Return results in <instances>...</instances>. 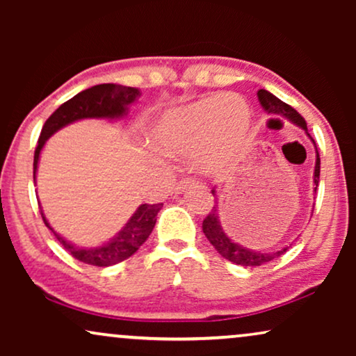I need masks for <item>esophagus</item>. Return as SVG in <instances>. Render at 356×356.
<instances>
[{"mask_svg":"<svg viewBox=\"0 0 356 356\" xmlns=\"http://www.w3.org/2000/svg\"><path fill=\"white\" fill-rule=\"evenodd\" d=\"M191 188H199V181H196L194 178H183L181 181L177 183L175 191L183 193V191H186V189H191Z\"/></svg>","mask_w":356,"mask_h":356,"instance_id":"obj_1","label":"esophagus"}]
</instances>
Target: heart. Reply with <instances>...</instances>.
<instances>
[{
	"instance_id": "obj_1",
	"label": "heart",
	"mask_w": 356,
	"mask_h": 356,
	"mask_svg": "<svg viewBox=\"0 0 356 356\" xmlns=\"http://www.w3.org/2000/svg\"><path fill=\"white\" fill-rule=\"evenodd\" d=\"M251 126L250 106L238 95H207L160 116L149 133L152 147L183 157L196 152L207 173L228 167L240 152Z\"/></svg>"
}]
</instances>
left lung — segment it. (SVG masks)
Instances as JSON below:
<instances>
[{
	"mask_svg": "<svg viewBox=\"0 0 356 356\" xmlns=\"http://www.w3.org/2000/svg\"><path fill=\"white\" fill-rule=\"evenodd\" d=\"M257 97H259L262 108H264L267 113L285 116L286 120H290L291 123L298 124L300 128L305 129L306 134H308V126H306L305 118L295 108H291L290 105H286L285 102L277 99L275 95H272L270 92H267L264 89L257 90ZM308 138L313 140V138H311L309 134H308ZM319 173H321V159H319L318 149H316V167H314V186L316 188H318V183H319ZM316 188H314V193H316ZM212 194L216 196V189H212ZM202 232H204V235H206L207 240L211 241V245L216 248L218 254H220L222 257H225V259H228L230 262H233V264H238L243 267L262 266V264H266V262L274 261L275 257L282 256L286 250H289V246H286V248H284V250L275 251V252H261V251H254V250H250V248L238 245V243L230 240V236L223 232L217 207H213L212 212H209V216L204 218Z\"/></svg>",
	"mask_w": 356,
	"mask_h": 356,
	"instance_id": "obj_1",
	"label": "left lung"
}]
</instances>
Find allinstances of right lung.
Wrapping results in <instances>:
<instances>
[{
	"instance_id": "right-lung-1",
	"label": "right lung",
	"mask_w": 356,
	"mask_h": 356,
	"mask_svg": "<svg viewBox=\"0 0 356 356\" xmlns=\"http://www.w3.org/2000/svg\"><path fill=\"white\" fill-rule=\"evenodd\" d=\"M140 92L136 87H126L120 84H99L79 92V94L65 102L60 108L53 111V115L43 124L38 145L33 154V181H35L37 165L40 160V152L45 145L47 139L55 134L58 129L65 128L70 123L84 118H121L128 111V106L139 99ZM162 209V204H140L138 211L133 213L128 223L123 227L118 235L111 238L108 243L95 248H77L72 243L66 241L65 238L50 227L45 216L42 213L43 222L50 230L55 233L56 240L61 243L63 248L70 252L77 261L84 264L108 267L118 262L128 259L133 256L140 246L144 245L150 233H152L157 213Z\"/></svg>"
}]
</instances>
